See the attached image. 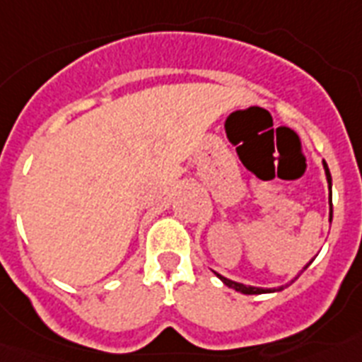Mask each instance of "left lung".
Listing matches in <instances>:
<instances>
[{
    "label": "left lung",
    "instance_id": "8db88e82",
    "mask_svg": "<svg viewBox=\"0 0 362 362\" xmlns=\"http://www.w3.org/2000/svg\"><path fill=\"white\" fill-rule=\"evenodd\" d=\"M322 165H325V172H326V181H328V187H330V196H332V175H330V170H328V165H326L325 161H322ZM330 221H332V199H330ZM312 263V261H310ZM308 263V264H310ZM308 264L305 267V270L308 268ZM217 277H219L223 283L228 286V288H233L235 292H241V293H246V296H257V293H267V292H279V290H283L284 286H281V288H255V286H246V284H241V283H235V281H230L226 279V277L219 276V274H216Z\"/></svg>",
    "mask_w": 362,
    "mask_h": 362
}]
</instances>
